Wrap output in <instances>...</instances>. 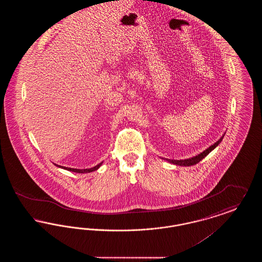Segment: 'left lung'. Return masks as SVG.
I'll use <instances>...</instances> for the list:
<instances>
[{
  "mask_svg": "<svg viewBox=\"0 0 262 262\" xmlns=\"http://www.w3.org/2000/svg\"><path fill=\"white\" fill-rule=\"evenodd\" d=\"M223 137H224V136L221 137L218 141H216L213 145L209 146L207 149L204 150L203 152H201L200 154L194 156V157H191V158H188V159H184V160H171V159H166V160L168 162L172 163L174 165H179V166H192V165H195V164H198L200 161H201L204 157H206L211 152L212 150L216 148L219 145V143L222 141Z\"/></svg>",
  "mask_w": 262,
  "mask_h": 262,
  "instance_id": "left-lung-1",
  "label": "left lung"
}]
</instances>
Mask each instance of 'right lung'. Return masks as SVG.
Returning a JSON list of instances; mask_svg holds the SVG:
<instances>
[{"label":"right lung","instance_id":"right-lung-1","mask_svg":"<svg viewBox=\"0 0 262 262\" xmlns=\"http://www.w3.org/2000/svg\"><path fill=\"white\" fill-rule=\"evenodd\" d=\"M102 163H100L98 165H96L95 167H93V168H90V169H82V170H80V169H74V168H68V167H63V166H60V165H57V167H60V168H62V169H64V170H68V171H72V172H75V173H80V174H83V173H90V172H93V171H96L98 168H99L100 166L102 165Z\"/></svg>","mask_w":262,"mask_h":262}]
</instances>
